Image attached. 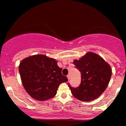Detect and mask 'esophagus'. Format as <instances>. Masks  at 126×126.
<instances>
[{"instance_id": "1", "label": "esophagus", "mask_w": 126, "mask_h": 126, "mask_svg": "<svg viewBox=\"0 0 126 126\" xmlns=\"http://www.w3.org/2000/svg\"><path fill=\"white\" fill-rule=\"evenodd\" d=\"M67 79H68V80L70 79V75H68L67 76Z\"/></svg>"}]
</instances>
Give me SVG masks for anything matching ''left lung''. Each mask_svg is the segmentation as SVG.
Instances as JSON below:
<instances>
[{
	"label": "left lung",
	"mask_w": 126,
	"mask_h": 126,
	"mask_svg": "<svg viewBox=\"0 0 126 126\" xmlns=\"http://www.w3.org/2000/svg\"><path fill=\"white\" fill-rule=\"evenodd\" d=\"M73 63L81 74L79 86L73 88L68 84L73 96L84 102L92 101L99 97L106 90L111 77L110 64L92 52H88Z\"/></svg>",
	"instance_id": "obj_1"
}]
</instances>
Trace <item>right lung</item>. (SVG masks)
<instances>
[{"mask_svg": "<svg viewBox=\"0 0 126 126\" xmlns=\"http://www.w3.org/2000/svg\"><path fill=\"white\" fill-rule=\"evenodd\" d=\"M62 70L57 61L42 54L25 58L19 65L24 89L32 97L39 101L54 97L59 85L68 81Z\"/></svg>", "mask_w": 126, "mask_h": 126, "instance_id": "1", "label": "right lung"}]
</instances>
